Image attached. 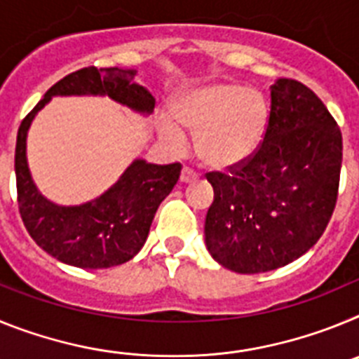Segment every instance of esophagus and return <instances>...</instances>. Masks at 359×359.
<instances>
[{
	"label": "esophagus",
	"mask_w": 359,
	"mask_h": 359,
	"mask_svg": "<svg viewBox=\"0 0 359 359\" xmlns=\"http://www.w3.org/2000/svg\"><path fill=\"white\" fill-rule=\"evenodd\" d=\"M180 180H182V183H192V182H196V180H198V174L190 169V167H183Z\"/></svg>",
	"instance_id": "34e87169"
}]
</instances>
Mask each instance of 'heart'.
Wrapping results in <instances>:
<instances>
[{
  "label": "heart",
  "instance_id": "heart-1",
  "mask_svg": "<svg viewBox=\"0 0 359 359\" xmlns=\"http://www.w3.org/2000/svg\"><path fill=\"white\" fill-rule=\"evenodd\" d=\"M176 118L196 136V154L212 169H230L259 147L268 123V104L259 91L237 82L203 86L176 104ZM160 135L174 151L185 147L182 131L169 120Z\"/></svg>",
  "mask_w": 359,
  "mask_h": 359
}]
</instances>
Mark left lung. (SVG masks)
<instances>
[{
	"instance_id": "1",
	"label": "left lung",
	"mask_w": 359,
	"mask_h": 359,
	"mask_svg": "<svg viewBox=\"0 0 359 359\" xmlns=\"http://www.w3.org/2000/svg\"><path fill=\"white\" fill-rule=\"evenodd\" d=\"M341 131L302 82L278 79L264 140L241 163L208 172L214 201L205 243L237 273H264L302 257L327 228L341 170Z\"/></svg>"
}]
</instances>
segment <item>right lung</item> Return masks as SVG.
I'll return each mask as SVG.
<instances>
[{"label":"right lung","instance_id":"obj_1","mask_svg":"<svg viewBox=\"0 0 359 359\" xmlns=\"http://www.w3.org/2000/svg\"><path fill=\"white\" fill-rule=\"evenodd\" d=\"M135 69L82 68L50 88L23 118L15 142V183L19 214L37 246L57 261L84 269H102L131 261L149 236L160 203L180 180L182 165L135 160L102 196L77 207L48 201L32 182L27 133L37 111L55 95H107L140 113H152L154 97L136 84Z\"/></svg>","mask_w":359,"mask_h":359}]
</instances>
